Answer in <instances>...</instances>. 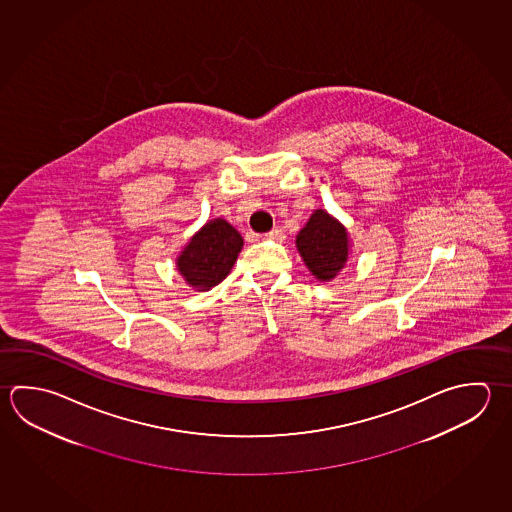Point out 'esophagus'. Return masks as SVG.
Masks as SVG:
<instances>
[{"instance_id":"34e87169","label":"esophagus","mask_w":512,"mask_h":512,"mask_svg":"<svg viewBox=\"0 0 512 512\" xmlns=\"http://www.w3.org/2000/svg\"><path fill=\"white\" fill-rule=\"evenodd\" d=\"M265 238L274 240V242H283V240H285V231L279 229V227H274L270 233L265 234Z\"/></svg>"}]
</instances>
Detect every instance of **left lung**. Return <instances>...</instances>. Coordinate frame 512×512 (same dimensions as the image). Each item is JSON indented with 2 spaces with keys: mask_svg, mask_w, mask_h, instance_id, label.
Returning <instances> with one entry per match:
<instances>
[{
  "mask_svg": "<svg viewBox=\"0 0 512 512\" xmlns=\"http://www.w3.org/2000/svg\"><path fill=\"white\" fill-rule=\"evenodd\" d=\"M296 243L308 270L321 281L334 278L348 260V236L343 225L321 209L310 216Z\"/></svg>",
  "mask_w": 512,
  "mask_h": 512,
  "instance_id": "8db88e82",
  "label": "left lung"
}]
</instances>
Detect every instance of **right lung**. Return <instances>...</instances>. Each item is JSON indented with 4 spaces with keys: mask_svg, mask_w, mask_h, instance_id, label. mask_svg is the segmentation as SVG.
<instances>
[{
    "mask_svg": "<svg viewBox=\"0 0 512 512\" xmlns=\"http://www.w3.org/2000/svg\"><path fill=\"white\" fill-rule=\"evenodd\" d=\"M242 245V236L233 225L216 218L205 223L204 229L191 238L186 251L178 258V270L191 287L209 290L227 278Z\"/></svg>",
    "mask_w": 512,
    "mask_h": 512,
    "instance_id": "add662e5",
    "label": "right lung"
}]
</instances>
